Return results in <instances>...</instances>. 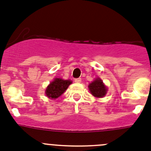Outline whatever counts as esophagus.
<instances>
[{
    "mask_svg": "<svg viewBox=\"0 0 151 151\" xmlns=\"http://www.w3.org/2000/svg\"><path fill=\"white\" fill-rule=\"evenodd\" d=\"M74 81H75V83H81V78H76L75 80H74Z\"/></svg>",
    "mask_w": 151,
    "mask_h": 151,
    "instance_id": "1",
    "label": "esophagus"
}]
</instances>
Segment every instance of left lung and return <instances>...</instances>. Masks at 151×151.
I'll use <instances>...</instances> for the list:
<instances>
[{
  "label": "left lung",
  "instance_id": "left-lung-1",
  "mask_svg": "<svg viewBox=\"0 0 151 151\" xmlns=\"http://www.w3.org/2000/svg\"><path fill=\"white\" fill-rule=\"evenodd\" d=\"M88 88L91 95L96 98H103L105 96L107 91V88L99 77L95 79L88 85Z\"/></svg>",
  "mask_w": 151,
  "mask_h": 151
}]
</instances>
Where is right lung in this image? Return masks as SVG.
<instances>
[{
    "instance_id": "add662e5",
    "label": "right lung",
    "mask_w": 151,
    "mask_h": 151,
    "mask_svg": "<svg viewBox=\"0 0 151 151\" xmlns=\"http://www.w3.org/2000/svg\"><path fill=\"white\" fill-rule=\"evenodd\" d=\"M71 83H72V81L70 80L55 78L46 88V96L50 99H56L63 95L69 86V85Z\"/></svg>"
}]
</instances>
